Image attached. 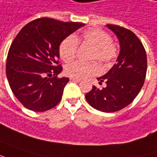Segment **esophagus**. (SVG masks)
Returning a JSON list of instances; mask_svg holds the SVG:
<instances>
[{
  "label": "esophagus",
  "instance_id": "34e87169",
  "mask_svg": "<svg viewBox=\"0 0 157 157\" xmlns=\"http://www.w3.org/2000/svg\"><path fill=\"white\" fill-rule=\"evenodd\" d=\"M70 81H71V82H81V79L74 78V77H70Z\"/></svg>",
  "mask_w": 157,
  "mask_h": 157
}]
</instances>
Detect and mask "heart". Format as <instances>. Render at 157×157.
I'll return each instance as SVG.
<instances>
[{
  "mask_svg": "<svg viewBox=\"0 0 157 157\" xmlns=\"http://www.w3.org/2000/svg\"><path fill=\"white\" fill-rule=\"evenodd\" d=\"M87 44L93 47L89 59L99 61L101 64H108L117 56V47L113 42L112 37L105 31L96 27L83 31L81 36L70 35L65 38L59 46V55L65 63L75 59L78 50V44ZM100 72V66L96 62L83 63L74 62L67 65L65 73L74 78H86Z\"/></svg>",
  "mask_w": 157,
  "mask_h": 157,
  "instance_id": "1",
  "label": "heart"
}]
</instances>
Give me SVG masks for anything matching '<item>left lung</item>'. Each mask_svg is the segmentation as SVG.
Segmentation results:
<instances>
[{
  "mask_svg": "<svg viewBox=\"0 0 157 157\" xmlns=\"http://www.w3.org/2000/svg\"><path fill=\"white\" fill-rule=\"evenodd\" d=\"M118 37L120 52L117 63L97 80L104 87L93 86L86 94L88 104L104 113H113L131 104L140 92L147 71L145 49L132 31L116 25H106Z\"/></svg>",
  "mask_w": 157,
  "mask_h": 157,
  "instance_id": "1",
  "label": "left lung"
}]
</instances>
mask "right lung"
Returning a JSON list of instances; mask_svg holds the SVG:
<instances>
[{
	"label": "right lung",
	"instance_id": "right-lung-1",
	"mask_svg": "<svg viewBox=\"0 0 157 157\" xmlns=\"http://www.w3.org/2000/svg\"><path fill=\"white\" fill-rule=\"evenodd\" d=\"M83 25L44 17L26 24L16 36L7 54L6 74L12 92L25 108L45 112L59 103L70 81L57 77L63 70L57 65L59 45Z\"/></svg>",
	"mask_w": 157,
	"mask_h": 157
}]
</instances>
